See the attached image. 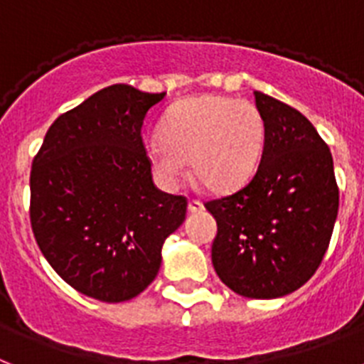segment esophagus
Segmentation results:
<instances>
[{
    "mask_svg": "<svg viewBox=\"0 0 364 364\" xmlns=\"http://www.w3.org/2000/svg\"><path fill=\"white\" fill-rule=\"evenodd\" d=\"M188 210L191 213H200V210H203V203L200 200H188Z\"/></svg>",
    "mask_w": 364,
    "mask_h": 364,
    "instance_id": "esophagus-1",
    "label": "esophagus"
}]
</instances>
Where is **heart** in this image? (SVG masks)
Instances as JSON below:
<instances>
[{
	"instance_id": "1",
	"label": "heart",
	"mask_w": 364,
	"mask_h": 364,
	"mask_svg": "<svg viewBox=\"0 0 364 364\" xmlns=\"http://www.w3.org/2000/svg\"><path fill=\"white\" fill-rule=\"evenodd\" d=\"M264 149V118L255 103L229 96L185 97L164 116L161 136L146 146L154 170L166 185L192 173L210 192L248 183Z\"/></svg>"
}]
</instances>
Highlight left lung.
Segmentation results:
<instances>
[{
  "mask_svg": "<svg viewBox=\"0 0 364 364\" xmlns=\"http://www.w3.org/2000/svg\"><path fill=\"white\" fill-rule=\"evenodd\" d=\"M264 118L257 172L229 196L205 201L218 233L213 267L233 292L270 300L300 289L331 240L338 187L328 144L294 107L255 90Z\"/></svg>",
  "mask_w": 364,
  "mask_h": 364,
  "instance_id": "left-lung-1",
  "label": "left lung"
}]
</instances>
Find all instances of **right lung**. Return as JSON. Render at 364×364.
I'll return each mask as SVG.
<instances>
[{
    "mask_svg": "<svg viewBox=\"0 0 364 364\" xmlns=\"http://www.w3.org/2000/svg\"><path fill=\"white\" fill-rule=\"evenodd\" d=\"M166 92L112 85L51 124L31 166L36 244L70 287L94 300H131L155 279L161 248L187 198L159 191L142 140Z\"/></svg>",
    "mask_w": 364,
    "mask_h": 364,
    "instance_id": "obj_1",
    "label": "right lung"
}]
</instances>
